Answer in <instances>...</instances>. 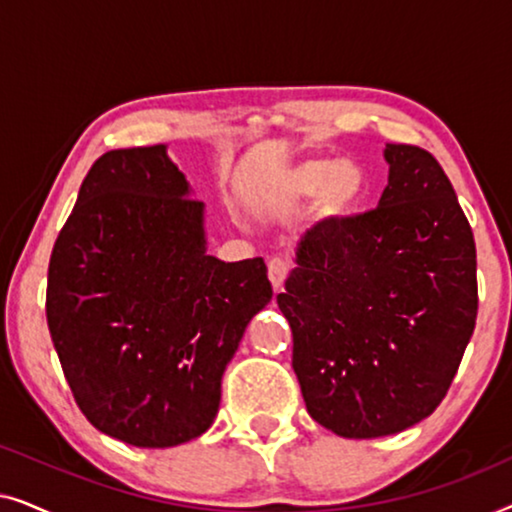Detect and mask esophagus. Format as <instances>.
<instances>
[{"label": "esophagus", "mask_w": 512, "mask_h": 512, "mask_svg": "<svg viewBox=\"0 0 512 512\" xmlns=\"http://www.w3.org/2000/svg\"><path fill=\"white\" fill-rule=\"evenodd\" d=\"M289 270H291V265H289V261H286V258H282V256H272L270 258V261H268V277H270V282H272V286H275V289H282V284H284L286 275H289Z\"/></svg>", "instance_id": "obj_1"}]
</instances>
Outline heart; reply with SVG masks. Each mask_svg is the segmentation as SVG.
I'll list each match as a JSON object with an SVG mask.
<instances>
[{"label":"heart","mask_w":512,"mask_h":512,"mask_svg":"<svg viewBox=\"0 0 512 512\" xmlns=\"http://www.w3.org/2000/svg\"><path fill=\"white\" fill-rule=\"evenodd\" d=\"M284 193L291 200L317 195L321 216H340L359 205L366 193V174L354 160L310 158L286 174Z\"/></svg>","instance_id":"obj_1"}]
</instances>
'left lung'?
<instances>
[{
    "instance_id": "1",
    "label": "left lung",
    "mask_w": 512,
    "mask_h": 512,
    "mask_svg": "<svg viewBox=\"0 0 512 512\" xmlns=\"http://www.w3.org/2000/svg\"><path fill=\"white\" fill-rule=\"evenodd\" d=\"M380 205L303 235L277 296L307 412L345 438H380L443 401L478 317L475 242L443 167L387 144Z\"/></svg>"
}]
</instances>
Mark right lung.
<instances>
[{"mask_svg":"<svg viewBox=\"0 0 512 512\" xmlns=\"http://www.w3.org/2000/svg\"><path fill=\"white\" fill-rule=\"evenodd\" d=\"M205 205L163 144L100 156L55 240L46 319L74 401L95 429L172 447L212 426L221 377L272 298L263 258L205 247Z\"/></svg>","mask_w":512,"mask_h":512,"instance_id":"1","label":"right lung"}]
</instances>
